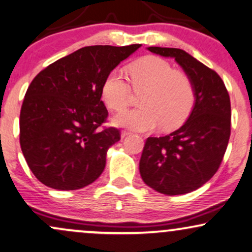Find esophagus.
Here are the masks:
<instances>
[{"instance_id": "obj_1", "label": "esophagus", "mask_w": 252, "mask_h": 252, "mask_svg": "<svg viewBox=\"0 0 252 252\" xmlns=\"http://www.w3.org/2000/svg\"><path fill=\"white\" fill-rule=\"evenodd\" d=\"M130 133H131V132L126 131V130H122V132H121V137H122V138H124V137H126L128 135H130Z\"/></svg>"}]
</instances>
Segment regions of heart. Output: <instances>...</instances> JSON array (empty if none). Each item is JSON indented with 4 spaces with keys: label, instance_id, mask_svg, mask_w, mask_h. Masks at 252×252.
<instances>
[{
    "label": "heart",
    "instance_id": "obj_1",
    "mask_svg": "<svg viewBox=\"0 0 252 252\" xmlns=\"http://www.w3.org/2000/svg\"><path fill=\"white\" fill-rule=\"evenodd\" d=\"M130 84L143 93L141 108L120 113L113 124L133 131H152L161 126L176 129L189 119L195 104V88L189 75L174 69L166 60L156 56L138 59L129 68ZM131 88L119 71L110 72L102 86V98L111 110L121 111L128 106Z\"/></svg>",
    "mask_w": 252,
    "mask_h": 252
}]
</instances>
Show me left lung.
Listing matches in <instances>:
<instances>
[{"label":"left lung","mask_w":252,"mask_h":252,"mask_svg":"<svg viewBox=\"0 0 252 252\" xmlns=\"http://www.w3.org/2000/svg\"><path fill=\"white\" fill-rule=\"evenodd\" d=\"M148 50L174 58L189 75L195 104L176 131L146 139L139 172L143 181L159 193L186 194L205 185L221 165L230 137V97L218 73L184 50L158 46Z\"/></svg>","instance_id":"obj_1"}]
</instances>
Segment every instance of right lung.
<instances>
[{
	"label": "right lung",
	"instance_id": "right-lung-1",
	"mask_svg": "<svg viewBox=\"0 0 252 252\" xmlns=\"http://www.w3.org/2000/svg\"><path fill=\"white\" fill-rule=\"evenodd\" d=\"M141 44L86 46L38 73L20 115L23 156L41 184L74 190L94 183L106 166L108 149L121 139L106 122L102 86L108 74Z\"/></svg>",
	"mask_w": 252,
	"mask_h": 252
}]
</instances>
